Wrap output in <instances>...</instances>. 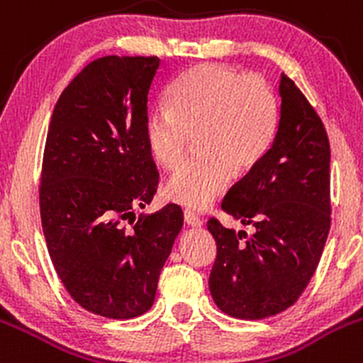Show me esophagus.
Instances as JSON below:
<instances>
[{"instance_id": "34e87169", "label": "esophagus", "mask_w": 363, "mask_h": 363, "mask_svg": "<svg viewBox=\"0 0 363 363\" xmlns=\"http://www.w3.org/2000/svg\"><path fill=\"white\" fill-rule=\"evenodd\" d=\"M184 220H186V224L191 228H200L201 224H203V220H201L200 217H198L196 213L191 211H184Z\"/></svg>"}]
</instances>
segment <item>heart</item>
Wrapping results in <instances>:
<instances>
[{
    "label": "heart",
    "instance_id": "obj_1",
    "mask_svg": "<svg viewBox=\"0 0 363 363\" xmlns=\"http://www.w3.org/2000/svg\"><path fill=\"white\" fill-rule=\"evenodd\" d=\"M169 108L151 109L144 137L152 160L167 170L184 160L191 135L200 155L165 186L167 198L205 211L268 155L278 130V99L264 78L216 64L186 71L172 86Z\"/></svg>",
    "mask_w": 363,
    "mask_h": 363
}]
</instances>
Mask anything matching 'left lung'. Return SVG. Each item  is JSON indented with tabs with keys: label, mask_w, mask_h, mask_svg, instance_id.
<instances>
[{
	"label": "left lung",
	"mask_w": 363,
	"mask_h": 363,
	"mask_svg": "<svg viewBox=\"0 0 363 363\" xmlns=\"http://www.w3.org/2000/svg\"><path fill=\"white\" fill-rule=\"evenodd\" d=\"M268 155L223 201L254 235L207 223L217 255L208 289L220 311L261 320L291 308L316 272L330 230V146L325 127L289 76Z\"/></svg>",
	"instance_id": "1"
}]
</instances>
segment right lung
Here are the masks:
<instances>
[{
  "instance_id": "right-lung-1",
  "label": "right lung",
  "mask_w": 363,
  "mask_h": 363,
  "mask_svg": "<svg viewBox=\"0 0 363 363\" xmlns=\"http://www.w3.org/2000/svg\"><path fill=\"white\" fill-rule=\"evenodd\" d=\"M158 57L108 55L85 66L53 109L43 152L40 213L52 264L82 308L125 320L155 303L182 211L125 220L158 188L144 137Z\"/></svg>"
}]
</instances>
